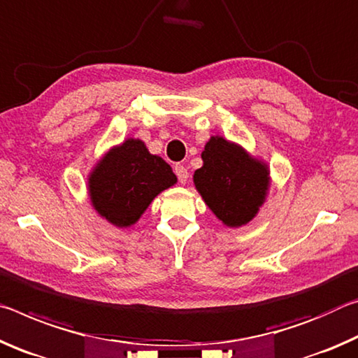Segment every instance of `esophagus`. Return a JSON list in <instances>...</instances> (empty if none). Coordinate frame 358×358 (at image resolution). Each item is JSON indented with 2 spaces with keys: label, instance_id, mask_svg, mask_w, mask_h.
<instances>
[{
  "label": "esophagus",
  "instance_id": "esophagus-1",
  "mask_svg": "<svg viewBox=\"0 0 358 358\" xmlns=\"http://www.w3.org/2000/svg\"><path fill=\"white\" fill-rule=\"evenodd\" d=\"M174 173H176V176H178L180 184H185L187 180H189V171H187V168L184 165H176Z\"/></svg>",
  "mask_w": 358,
  "mask_h": 358
}]
</instances>
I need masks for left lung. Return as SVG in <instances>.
<instances>
[{"label": "left lung", "mask_w": 358, "mask_h": 358, "mask_svg": "<svg viewBox=\"0 0 358 358\" xmlns=\"http://www.w3.org/2000/svg\"><path fill=\"white\" fill-rule=\"evenodd\" d=\"M201 158L193 182L204 203L227 227L249 224L265 201L268 166L220 136L208 141Z\"/></svg>", "instance_id": "left-lung-1"}]
</instances>
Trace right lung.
Instances as JSON below:
<instances>
[{
    "mask_svg": "<svg viewBox=\"0 0 358 358\" xmlns=\"http://www.w3.org/2000/svg\"><path fill=\"white\" fill-rule=\"evenodd\" d=\"M171 166L149 154L143 141L127 139L109 150L89 179L93 206L115 227H130L152 200L176 184Z\"/></svg>",
    "mask_w": 358,
    "mask_h": 358,
    "instance_id": "1",
    "label": "right lung"
}]
</instances>
